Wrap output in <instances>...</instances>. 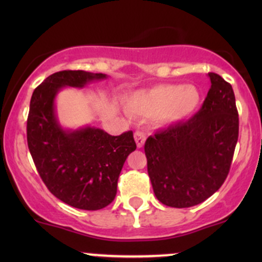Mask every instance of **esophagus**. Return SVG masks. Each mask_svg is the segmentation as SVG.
<instances>
[{
	"mask_svg": "<svg viewBox=\"0 0 262 262\" xmlns=\"http://www.w3.org/2000/svg\"><path fill=\"white\" fill-rule=\"evenodd\" d=\"M134 139H135V143H137L138 148H143L144 144H145V134L141 133V132H135Z\"/></svg>",
	"mask_w": 262,
	"mask_h": 262,
	"instance_id": "esophagus-1",
	"label": "esophagus"
}]
</instances>
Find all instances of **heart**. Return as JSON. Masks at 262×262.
Returning <instances> with one entry per match:
<instances>
[{"label":"heart","mask_w":262,"mask_h":262,"mask_svg":"<svg viewBox=\"0 0 262 262\" xmlns=\"http://www.w3.org/2000/svg\"><path fill=\"white\" fill-rule=\"evenodd\" d=\"M201 101L202 95L193 83H167L132 93L125 100V108L132 116L151 119L158 127L167 128L192 118Z\"/></svg>","instance_id":"1"}]
</instances>
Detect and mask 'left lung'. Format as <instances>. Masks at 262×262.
<instances>
[{"mask_svg": "<svg viewBox=\"0 0 262 262\" xmlns=\"http://www.w3.org/2000/svg\"><path fill=\"white\" fill-rule=\"evenodd\" d=\"M210 89L202 108L188 121L145 141L148 173L162 204L187 208L217 192L229 172L239 135L233 87L209 73Z\"/></svg>", "mask_w": 262, "mask_h": 262, "instance_id": "8db88e82", "label": "left lung"}]
</instances>
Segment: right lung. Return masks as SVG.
I'll list each match as a JSON object with an SVG mask.
<instances>
[{
    "instance_id": "obj_1",
    "label": "right lung",
    "mask_w": 262,
    "mask_h": 262,
    "mask_svg": "<svg viewBox=\"0 0 262 262\" xmlns=\"http://www.w3.org/2000/svg\"><path fill=\"white\" fill-rule=\"evenodd\" d=\"M106 74L65 70L50 75L33 92L27 121V140L39 175L60 201L85 210L107 207L128 155L137 149L133 132L112 137L103 129L85 125L64 128L55 100L65 87L82 89Z\"/></svg>"
}]
</instances>
